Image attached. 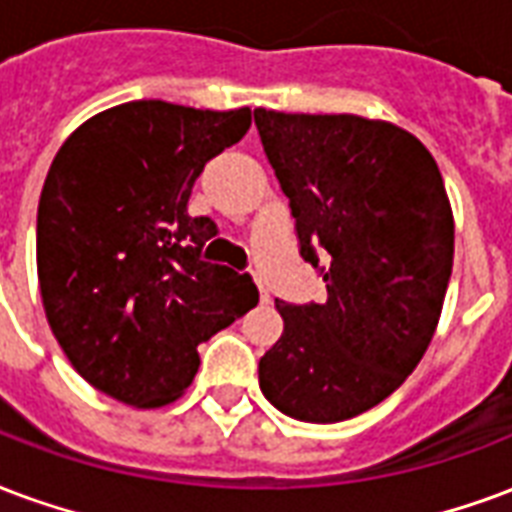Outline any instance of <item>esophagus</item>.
<instances>
[{
    "instance_id": "34e87169",
    "label": "esophagus",
    "mask_w": 512,
    "mask_h": 512,
    "mask_svg": "<svg viewBox=\"0 0 512 512\" xmlns=\"http://www.w3.org/2000/svg\"><path fill=\"white\" fill-rule=\"evenodd\" d=\"M255 282H257V290H260V301H263V304H268V298H271V295H268L266 285H263L260 279H255Z\"/></svg>"
}]
</instances>
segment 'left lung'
I'll return each instance as SVG.
<instances>
[{
  "label": "left lung",
  "mask_w": 512,
  "mask_h": 512,
  "mask_svg": "<svg viewBox=\"0 0 512 512\" xmlns=\"http://www.w3.org/2000/svg\"><path fill=\"white\" fill-rule=\"evenodd\" d=\"M323 304H287L257 363L260 391L304 423L372 410L407 380L437 328L453 271V214L429 149L388 121L257 108Z\"/></svg>",
  "instance_id": "obj_1"
}]
</instances>
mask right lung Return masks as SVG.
<instances>
[{
    "instance_id": "obj_1",
    "label": "right lung",
    "mask_w": 512,
    "mask_h": 512,
    "mask_svg": "<svg viewBox=\"0 0 512 512\" xmlns=\"http://www.w3.org/2000/svg\"><path fill=\"white\" fill-rule=\"evenodd\" d=\"M249 108L135 100L64 140L37 206L45 317L75 372L132 407H160L198 372V344L257 304L249 274L200 260L217 225L187 203Z\"/></svg>"
}]
</instances>
